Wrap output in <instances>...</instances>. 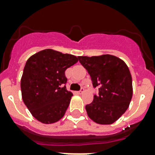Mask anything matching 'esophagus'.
<instances>
[{"mask_svg": "<svg viewBox=\"0 0 155 155\" xmlns=\"http://www.w3.org/2000/svg\"><path fill=\"white\" fill-rule=\"evenodd\" d=\"M78 93V94H82L83 92H84V89L80 90V91H78V92H76Z\"/></svg>", "mask_w": 155, "mask_h": 155, "instance_id": "esophagus-1", "label": "esophagus"}]
</instances>
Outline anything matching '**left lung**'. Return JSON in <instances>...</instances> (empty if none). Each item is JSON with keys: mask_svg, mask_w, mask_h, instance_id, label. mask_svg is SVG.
Here are the masks:
<instances>
[{"mask_svg": "<svg viewBox=\"0 0 155 155\" xmlns=\"http://www.w3.org/2000/svg\"><path fill=\"white\" fill-rule=\"evenodd\" d=\"M91 76L92 85L99 87L98 96L85 106L88 117L97 124L110 125L129 108L133 96L132 77L120 58L111 54L78 56Z\"/></svg>", "mask_w": 155, "mask_h": 155, "instance_id": "left-lung-1", "label": "left lung"}]
</instances>
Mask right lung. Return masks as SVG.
<instances>
[{"instance_id":"add662e5","label":"right lung","mask_w":155,"mask_h":155,"mask_svg":"<svg viewBox=\"0 0 155 155\" xmlns=\"http://www.w3.org/2000/svg\"><path fill=\"white\" fill-rule=\"evenodd\" d=\"M76 56L46 49L26 61L21 79L23 102L40 122L52 124L63 117L73 94L66 88L65 71Z\"/></svg>"}]
</instances>
